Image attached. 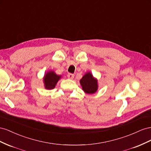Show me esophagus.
<instances>
[{
    "instance_id": "obj_1",
    "label": "esophagus",
    "mask_w": 151,
    "mask_h": 151,
    "mask_svg": "<svg viewBox=\"0 0 151 151\" xmlns=\"http://www.w3.org/2000/svg\"><path fill=\"white\" fill-rule=\"evenodd\" d=\"M74 76H75V75L72 74V73H69V74L68 75V78L71 79V80H73V78H74Z\"/></svg>"
}]
</instances>
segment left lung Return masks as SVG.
I'll return each instance as SVG.
<instances>
[{"mask_svg": "<svg viewBox=\"0 0 151 151\" xmlns=\"http://www.w3.org/2000/svg\"><path fill=\"white\" fill-rule=\"evenodd\" d=\"M82 89L86 93H96L98 89L97 80L95 78L90 72L85 73L80 81Z\"/></svg>", "mask_w": 151, "mask_h": 151, "instance_id": "obj_1", "label": "left lung"}]
</instances>
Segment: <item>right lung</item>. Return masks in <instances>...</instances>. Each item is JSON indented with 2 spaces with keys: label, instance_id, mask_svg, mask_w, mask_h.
<instances>
[{
  "label": "right lung",
  "instance_id": "right-lung-1",
  "mask_svg": "<svg viewBox=\"0 0 151 151\" xmlns=\"http://www.w3.org/2000/svg\"><path fill=\"white\" fill-rule=\"evenodd\" d=\"M61 78V75H58L53 71L47 72L44 77V87L47 90H52L55 88L58 81Z\"/></svg>",
  "mask_w": 151,
  "mask_h": 151
}]
</instances>
